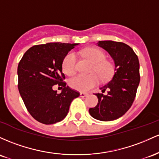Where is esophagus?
Returning a JSON list of instances; mask_svg holds the SVG:
<instances>
[{"label":"esophagus","mask_w":159,"mask_h":159,"mask_svg":"<svg viewBox=\"0 0 159 159\" xmlns=\"http://www.w3.org/2000/svg\"><path fill=\"white\" fill-rule=\"evenodd\" d=\"M87 96H89L88 93H85V92H80V97L85 98L87 97Z\"/></svg>","instance_id":"1"}]
</instances>
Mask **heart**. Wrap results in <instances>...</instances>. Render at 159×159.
Wrapping results in <instances>:
<instances>
[{
  "instance_id": "obj_1",
  "label": "heart",
  "mask_w": 159,
  "mask_h": 159,
  "mask_svg": "<svg viewBox=\"0 0 159 159\" xmlns=\"http://www.w3.org/2000/svg\"><path fill=\"white\" fill-rule=\"evenodd\" d=\"M83 56L93 63L92 71L96 72L102 80L110 79L113 74V68L111 64L106 60V55L103 51L97 48H87L81 52ZM77 58L74 52L67 53L62 62V68L66 74L71 76L76 70ZM77 74L69 81L71 88L80 92H87L99 83L100 78L97 75Z\"/></svg>"
}]
</instances>
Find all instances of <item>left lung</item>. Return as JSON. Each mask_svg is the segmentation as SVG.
I'll return each mask as SVG.
<instances>
[{"mask_svg":"<svg viewBox=\"0 0 159 159\" xmlns=\"http://www.w3.org/2000/svg\"><path fill=\"white\" fill-rule=\"evenodd\" d=\"M98 45L107 51L115 64L114 74L102 93L94 94L98 98L97 106L89 109V113L100 121H113L122 116L134 101L140 83V64L132 48L122 42L99 41ZM108 91L104 96L102 93Z\"/></svg>","mask_w":159,"mask_h":159,"instance_id":"8db88e82","label":"left lung"}]
</instances>
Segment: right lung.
<instances>
[{"label": "right lung", "instance_id": "obj_1", "mask_svg": "<svg viewBox=\"0 0 159 159\" xmlns=\"http://www.w3.org/2000/svg\"><path fill=\"white\" fill-rule=\"evenodd\" d=\"M78 43H48L35 45L25 52L18 65V89L27 110L34 119L45 125L65 118L70 103L80 92L66 86L62 62ZM58 84L61 93L52 89Z\"/></svg>", "mask_w": 159, "mask_h": 159}]
</instances>
